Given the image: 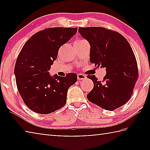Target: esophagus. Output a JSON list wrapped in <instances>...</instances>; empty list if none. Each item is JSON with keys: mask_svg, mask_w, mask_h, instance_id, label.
I'll return each instance as SVG.
<instances>
[{"mask_svg": "<svg viewBox=\"0 0 150 150\" xmlns=\"http://www.w3.org/2000/svg\"><path fill=\"white\" fill-rule=\"evenodd\" d=\"M86 78H87V77H86V75H83V74H81V73H79V74L77 75V79L79 81L85 79Z\"/></svg>", "mask_w": 150, "mask_h": 150, "instance_id": "obj_1", "label": "esophagus"}]
</instances>
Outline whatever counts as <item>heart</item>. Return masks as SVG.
I'll return each instance as SVG.
<instances>
[{"instance_id":"b5f03b06","label":"heart","mask_w":150,"mask_h":150,"mask_svg":"<svg viewBox=\"0 0 150 150\" xmlns=\"http://www.w3.org/2000/svg\"><path fill=\"white\" fill-rule=\"evenodd\" d=\"M85 40H78L76 42H85Z\"/></svg>"}]
</instances>
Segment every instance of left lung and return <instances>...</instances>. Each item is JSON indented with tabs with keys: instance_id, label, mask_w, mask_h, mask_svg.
<instances>
[{
	"instance_id": "obj_1",
	"label": "left lung",
	"mask_w": 150,
	"mask_h": 150,
	"mask_svg": "<svg viewBox=\"0 0 150 150\" xmlns=\"http://www.w3.org/2000/svg\"><path fill=\"white\" fill-rule=\"evenodd\" d=\"M79 32L91 45V63L106 71L103 81L87 75L94 83L88 100L105 110L120 107L130 98L138 77V65L130 44L122 34L105 28L79 27Z\"/></svg>"
}]
</instances>
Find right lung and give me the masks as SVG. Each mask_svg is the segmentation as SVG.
<instances>
[{"label":"right lung","instance_id":"1","mask_svg":"<svg viewBox=\"0 0 150 150\" xmlns=\"http://www.w3.org/2000/svg\"><path fill=\"white\" fill-rule=\"evenodd\" d=\"M77 31V28L55 27L30 38L20 51L14 67L18 90L30 110L47 115L64 106L67 91L77 82L75 73L65 77L50 75L58 51Z\"/></svg>","mask_w":150,"mask_h":150}]
</instances>
